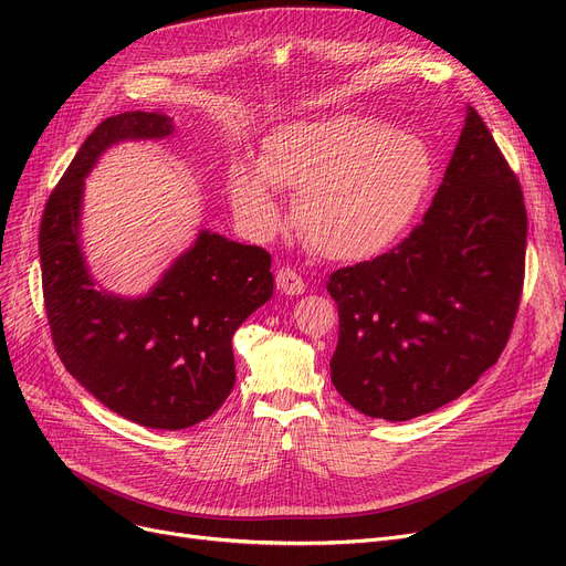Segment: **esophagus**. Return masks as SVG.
Listing matches in <instances>:
<instances>
[{"mask_svg":"<svg viewBox=\"0 0 566 566\" xmlns=\"http://www.w3.org/2000/svg\"><path fill=\"white\" fill-rule=\"evenodd\" d=\"M275 284L284 295H301L305 293V280L293 271V268H280L275 275Z\"/></svg>","mask_w":566,"mask_h":566,"instance_id":"34e87169","label":"esophagus"}]
</instances>
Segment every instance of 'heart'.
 I'll return each mask as SVG.
<instances>
[{
	"instance_id": "1",
	"label": "heart",
	"mask_w": 566,
	"mask_h": 566,
	"mask_svg": "<svg viewBox=\"0 0 566 566\" xmlns=\"http://www.w3.org/2000/svg\"><path fill=\"white\" fill-rule=\"evenodd\" d=\"M431 178L433 158L422 137L337 114L268 135L256 167H231L229 201L243 227L265 238L282 224L275 188L295 192V224L312 250L365 261L408 231Z\"/></svg>"
}]
</instances>
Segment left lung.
<instances>
[{"instance_id":"left-lung-1","label":"left lung","mask_w":566,"mask_h":566,"mask_svg":"<svg viewBox=\"0 0 566 566\" xmlns=\"http://www.w3.org/2000/svg\"><path fill=\"white\" fill-rule=\"evenodd\" d=\"M527 213L507 160L472 107L442 184L408 238L339 268L331 360L337 392L406 422L459 399L497 363L518 312Z\"/></svg>"}]
</instances>
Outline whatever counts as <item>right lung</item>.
<instances>
[{
  "instance_id": "add662e5",
  "label": "right lung",
  "mask_w": 566,
  "mask_h": 566,
  "mask_svg": "<svg viewBox=\"0 0 566 566\" xmlns=\"http://www.w3.org/2000/svg\"><path fill=\"white\" fill-rule=\"evenodd\" d=\"M156 112L105 118L52 190L39 233L43 298L54 348L103 406L148 429H188L224 403L235 382L233 333L273 295L271 254L201 229L151 291L128 298L88 271L80 220L84 178L109 146L165 139Z\"/></svg>"
}]
</instances>
